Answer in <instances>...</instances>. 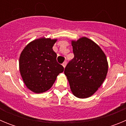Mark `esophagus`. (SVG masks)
<instances>
[{"mask_svg":"<svg viewBox=\"0 0 126 126\" xmlns=\"http://www.w3.org/2000/svg\"><path fill=\"white\" fill-rule=\"evenodd\" d=\"M66 65H67V62H64V63L62 64V66L64 67V68H65V66H66Z\"/></svg>","mask_w":126,"mask_h":126,"instance_id":"esophagus-1","label":"esophagus"}]
</instances>
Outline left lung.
Segmentation results:
<instances>
[{"label":"left lung","instance_id":"obj_1","mask_svg":"<svg viewBox=\"0 0 126 126\" xmlns=\"http://www.w3.org/2000/svg\"><path fill=\"white\" fill-rule=\"evenodd\" d=\"M74 57L64 70L71 92L79 98L92 96L101 86L108 72V61L102 48L83 36L71 40Z\"/></svg>","mask_w":126,"mask_h":126}]
</instances>
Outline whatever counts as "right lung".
I'll return each mask as SVG.
<instances>
[{"instance_id":"1","label":"right lung","mask_w":126,"mask_h":126,"mask_svg":"<svg viewBox=\"0 0 126 126\" xmlns=\"http://www.w3.org/2000/svg\"><path fill=\"white\" fill-rule=\"evenodd\" d=\"M57 39L42 37L28 44L19 60L20 74L26 86L35 93L50 89L64 67L57 62V54L52 49Z\"/></svg>"}]
</instances>
